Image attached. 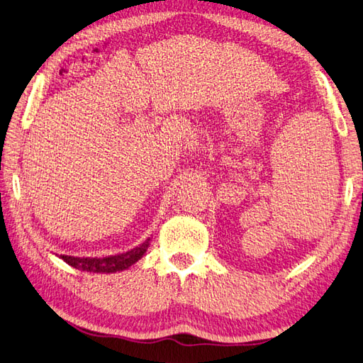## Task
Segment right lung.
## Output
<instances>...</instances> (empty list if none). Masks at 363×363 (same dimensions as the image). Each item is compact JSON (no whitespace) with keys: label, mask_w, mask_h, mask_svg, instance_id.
<instances>
[{"label":"right lung","mask_w":363,"mask_h":363,"mask_svg":"<svg viewBox=\"0 0 363 363\" xmlns=\"http://www.w3.org/2000/svg\"><path fill=\"white\" fill-rule=\"evenodd\" d=\"M151 238L142 241L139 246L133 247L128 252L117 255H109L102 258H92V257H71V255H60V258L69 266L79 269L83 272H92V274H114L125 271V269L131 267L134 263L145 255L147 249L150 247Z\"/></svg>","instance_id":"right-lung-1"}]
</instances>
